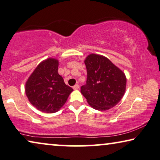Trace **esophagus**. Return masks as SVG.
Listing matches in <instances>:
<instances>
[{"instance_id": "obj_1", "label": "esophagus", "mask_w": 160, "mask_h": 160, "mask_svg": "<svg viewBox=\"0 0 160 160\" xmlns=\"http://www.w3.org/2000/svg\"><path fill=\"white\" fill-rule=\"evenodd\" d=\"M79 88H80V85L78 84H76L73 86V89L74 90H78V89H79Z\"/></svg>"}]
</instances>
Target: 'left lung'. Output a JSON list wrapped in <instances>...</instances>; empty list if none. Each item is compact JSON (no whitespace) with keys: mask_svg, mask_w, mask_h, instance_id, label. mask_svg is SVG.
Wrapping results in <instances>:
<instances>
[{"mask_svg":"<svg viewBox=\"0 0 160 160\" xmlns=\"http://www.w3.org/2000/svg\"><path fill=\"white\" fill-rule=\"evenodd\" d=\"M86 84L80 88L81 93L93 109L105 111L120 102L126 90L125 73L109 58L91 53L85 58Z\"/></svg>","mask_w":160,"mask_h":160,"instance_id":"obj_1","label":"left lung"}]
</instances>
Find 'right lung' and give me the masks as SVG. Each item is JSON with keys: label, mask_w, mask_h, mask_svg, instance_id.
<instances>
[{"label": "right lung", "mask_w": 160, "mask_h": 160, "mask_svg": "<svg viewBox=\"0 0 160 160\" xmlns=\"http://www.w3.org/2000/svg\"><path fill=\"white\" fill-rule=\"evenodd\" d=\"M58 61L48 58L42 61L31 74L25 84L29 102L45 113H55L62 108L73 91L58 73Z\"/></svg>", "instance_id": "obj_1"}]
</instances>
